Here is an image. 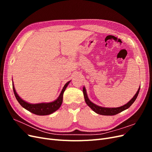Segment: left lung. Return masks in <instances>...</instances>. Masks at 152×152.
Returning <instances> with one entry per match:
<instances>
[{"label":"left lung","mask_w":152,"mask_h":152,"mask_svg":"<svg viewBox=\"0 0 152 152\" xmlns=\"http://www.w3.org/2000/svg\"><path fill=\"white\" fill-rule=\"evenodd\" d=\"M140 87L138 89V90H137L136 94L134 96V97H133L127 104L122 106V107H117V108L102 107H99V106L95 104L93 102H91L89 100V99L88 98V97H87V94L86 93L85 87H83V93H84V96L85 102L86 104L88 105L94 112L99 115H115L121 113V112L124 111V110H125L131 107L132 104L135 102L136 99L137 98V96L138 95L139 92H140Z\"/></svg>","instance_id":"1"}]
</instances>
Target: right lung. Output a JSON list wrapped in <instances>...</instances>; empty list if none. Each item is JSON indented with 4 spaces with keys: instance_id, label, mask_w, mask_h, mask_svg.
<instances>
[{
    "instance_id": "1",
    "label": "right lung",
    "mask_w": 152,
    "mask_h": 152,
    "mask_svg": "<svg viewBox=\"0 0 152 152\" xmlns=\"http://www.w3.org/2000/svg\"><path fill=\"white\" fill-rule=\"evenodd\" d=\"M70 81L66 82V84L64 86L60 94H59V97L53 102L50 103H37V104H31L28 102H26L25 101L23 100L18 94H17L16 91L15 90V86L13 84L12 82V89L14 93H15V97L18 102L21 104L22 107H23L28 111L33 113L37 115H47L51 114L53 112H56L57 110L59 108L63 102V95L64 92H65L66 87L70 83Z\"/></svg>"
}]
</instances>
